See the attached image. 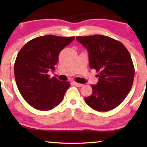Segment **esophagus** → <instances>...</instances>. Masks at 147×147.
<instances>
[{
    "label": "esophagus",
    "mask_w": 147,
    "mask_h": 147,
    "mask_svg": "<svg viewBox=\"0 0 147 147\" xmlns=\"http://www.w3.org/2000/svg\"><path fill=\"white\" fill-rule=\"evenodd\" d=\"M73 84L75 85L76 86H77V87H82V86H84V84H79L78 83V82H74Z\"/></svg>",
    "instance_id": "esophagus-1"
}]
</instances>
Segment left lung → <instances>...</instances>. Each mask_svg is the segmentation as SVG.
Masks as SVG:
<instances>
[{
  "label": "left lung",
  "mask_w": 147,
  "mask_h": 147,
  "mask_svg": "<svg viewBox=\"0 0 147 147\" xmlns=\"http://www.w3.org/2000/svg\"><path fill=\"white\" fill-rule=\"evenodd\" d=\"M76 39L87 49L91 69L98 74L97 85H91L92 94L85 102L92 109L106 112L117 107L131 90L134 67L131 57L120 41L107 36L95 35Z\"/></svg>",
  "instance_id": "1"
}]
</instances>
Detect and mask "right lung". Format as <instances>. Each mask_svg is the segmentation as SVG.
I'll list each match as a JSON object with an SVG mask.
<instances>
[{
	"label": "right lung",
	"instance_id": "1",
	"mask_svg": "<svg viewBox=\"0 0 147 147\" xmlns=\"http://www.w3.org/2000/svg\"><path fill=\"white\" fill-rule=\"evenodd\" d=\"M74 39L41 36L28 41L19 51L14 65L15 81L21 96L32 107L47 111L61 103L69 82L51 78L47 74L55 70L60 51Z\"/></svg>",
	"mask_w": 147,
	"mask_h": 147
}]
</instances>
